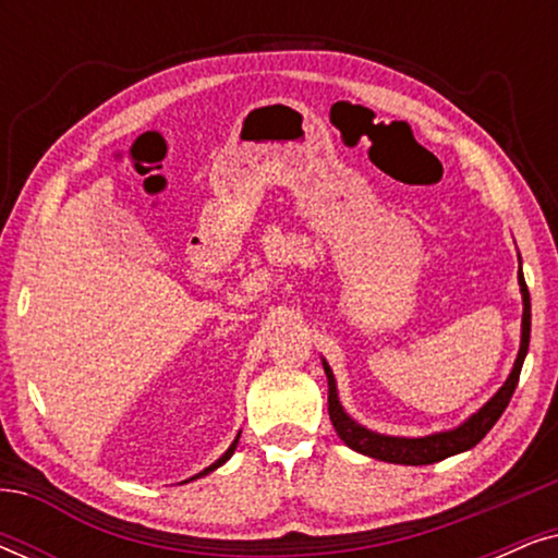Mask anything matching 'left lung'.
I'll return each mask as SVG.
<instances>
[{
    "mask_svg": "<svg viewBox=\"0 0 558 558\" xmlns=\"http://www.w3.org/2000/svg\"><path fill=\"white\" fill-rule=\"evenodd\" d=\"M518 284H521V294H523V323H521V350H518V357L513 363V371L506 384L500 386V391L493 396L490 401L485 403L477 414H472L468 422H462L457 429L449 432H437L429 434V437H386V434L371 432L365 429L350 418L342 409V403L338 399V386H335V376L330 371V365H325V376H327V411H330V422L338 432V437L345 441L350 449L355 452L368 454L373 460H384V462H393V464H434L439 460H447V457L468 452L477 445L480 439L485 437L487 432L493 429L495 422L502 416V411L510 403V396H513L518 378H521V368L525 361V353H529V340H531V294L529 287H525V279L521 269H518Z\"/></svg>",
    "mask_w": 558,
    "mask_h": 558,
    "instance_id": "obj_1",
    "label": "left lung"
}]
</instances>
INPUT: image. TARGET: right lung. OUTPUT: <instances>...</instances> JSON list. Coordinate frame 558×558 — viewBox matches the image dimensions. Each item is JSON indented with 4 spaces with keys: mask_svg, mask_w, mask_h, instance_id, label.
Segmentation results:
<instances>
[{
    "mask_svg": "<svg viewBox=\"0 0 558 558\" xmlns=\"http://www.w3.org/2000/svg\"><path fill=\"white\" fill-rule=\"evenodd\" d=\"M239 437H241V434H239ZM239 437H235V439H233V445L226 449V454H223V457H220V460H216V462H213V464H210V468H205V470L201 472V475H195V477H203V475H208V472H213V470H216V468H220V464H223L226 460H231V454L235 452V445H239ZM195 477H190V480H195Z\"/></svg>",
    "mask_w": 558,
    "mask_h": 558,
    "instance_id": "add662e5",
    "label": "right lung"
}]
</instances>
